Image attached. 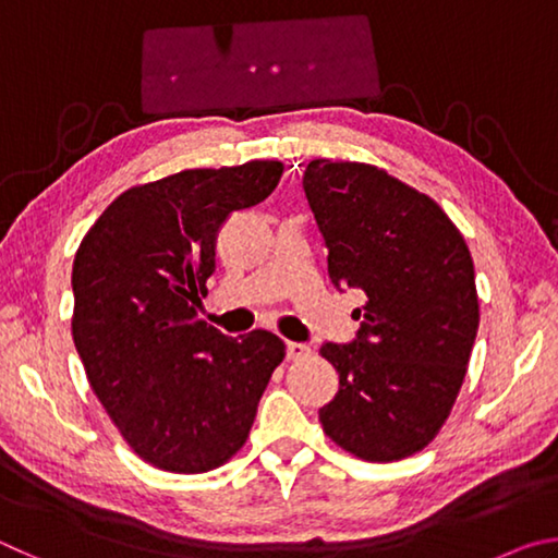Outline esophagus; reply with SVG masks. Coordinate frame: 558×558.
I'll return each instance as SVG.
<instances>
[{
	"label": "esophagus",
	"mask_w": 558,
	"mask_h": 558,
	"mask_svg": "<svg viewBox=\"0 0 558 558\" xmlns=\"http://www.w3.org/2000/svg\"><path fill=\"white\" fill-rule=\"evenodd\" d=\"M310 354H313V349H310V344L288 342V359H292V362H300V359H307Z\"/></svg>",
	"instance_id": "esophagus-1"
}]
</instances>
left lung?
Returning <instances> with one entry per match:
<instances>
[{"label": "left lung", "mask_w": 558, "mask_h": 558, "mask_svg": "<svg viewBox=\"0 0 558 558\" xmlns=\"http://www.w3.org/2000/svg\"><path fill=\"white\" fill-rule=\"evenodd\" d=\"M335 286L366 295L352 344H323L339 391L319 409L339 448L369 462L413 456L456 403L480 325L475 266L448 214L386 169L315 159L302 177Z\"/></svg>", "instance_id": "left-lung-1"}]
</instances>
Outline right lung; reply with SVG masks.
<instances>
[{"instance_id": "1", "label": "right lung", "mask_w": 558, "mask_h": 558, "mask_svg": "<svg viewBox=\"0 0 558 558\" xmlns=\"http://www.w3.org/2000/svg\"><path fill=\"white\" fill-rule=\"evenodd\" d=\"M278 159L182 169L122 192L75 251L71 332L93 393L140 458L196 475L245 446L286 342L199 317L216 239L272 194Z\"/></svg>"}]
</instances>
